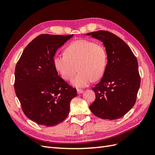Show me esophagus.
I'll list each match as a JSON object with an SVG mask.
<instances>
[{
	"instance_id": "obj_1",
	"label": "esophagus",
	"mask_w": 155,
	"mask_h": 155,
	"mask_svg": "<svg viewBox=\"0 0 155 155\" xmlns=\"http://www.w3.org/2000/svg\"><path fill=\"white\" fill-rule=\"evenodd\" d=\"M77 92L78 94H81L83 92V91L82 90V89H79V88H78L77 89Z\"/></svg>"
}]
</instances>
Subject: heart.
Listing matches in <instances>:
<instances>
[{
  "label": "heart",
  "mask_w": 155,
  "mask_h": 155,
  "mask_svg": "<svg viewBox=\"0 0 155 155\" xmlns=\"http://www.w3.org/2000/svg\"><path fill=\"white\" fill-rule=\"evenodd\" d=\"M53 63L61 77L66 81L74 77L78 68L79 72L71 84L76 87H85L93 80L104 76L107 65V54L103 45L80 39L69 44L64 54L55 56Z\"/></svg>",
  "instance_id": "b5f03b06"
}]
</instances>
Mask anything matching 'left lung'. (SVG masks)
Segmentation results:
<instances>
[{
  "label": "left lung",
  "mask_w": 155,
  "mask_h": 155,
  "mask_svg": "<svg viewBox=\"0 0 155 155\" xmlns=\"http://www.w3.org/2000/svg\"><path fill=\"white\" fill-rule=\"evenodd\" d=\"M101 41L107 54L105 72L92 88L96 100L89 107L98 118L113 120L124 116L137 100L140 77L137 58L120 37L107 31L88 33Z\"/></svg>",
  "instance_id": "left-lung-1"
}]
</instances>
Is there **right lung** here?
Here are the masks:
<instances>
[{"label":"right lung","instance_id":"right-lung-1","mask_svg":"<svg viewBox=\"0 0 155 155\" xmlns=\"http://www.w3.org/2000/svg\"><path fill=\"white\" fill-rule=\"evenodd\" d=\"M73 35H39L27 45L16 64L15 94L25 114L39 125L62 122L77 96L76 89L58 76L53 63L56 51Z\"/></svg>","mask_w":155,"mask_h":155}]
</instances>
